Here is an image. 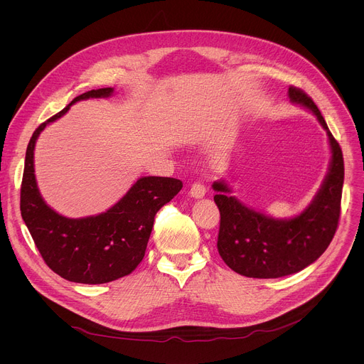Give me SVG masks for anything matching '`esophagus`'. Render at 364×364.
<instances>
[{
    "label": "esophagus",
    "instance_id": "34e87169",
    "mask_svg": "<svg viewBox=\"0 0 364 364\" xmlns=\"http://www.w3.org/2000/svg\"><path fill=\"white\" fill-rule=\"evenodd\" d=\"M205 194V187L203 183L196 181L190 186V196L194 198H201Z\"/></svg>",
    "mask_w": 364,
    "mask_h": 364
}]
</instances>
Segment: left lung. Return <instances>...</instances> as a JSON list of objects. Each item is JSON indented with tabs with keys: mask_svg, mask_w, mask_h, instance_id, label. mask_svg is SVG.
Here are the masks:
<instances>
[{
	"mask_svg": "<svg viewBox=\"0 0 364 364\" xmlns=\"http://www.w3.org/2000/svg\"><path fill=\"white\" fill-rule=\"evenodd\" d=\"M288 96L313 112L327 131L331 163L313 201L292 219L256 212L230 196L226 183L213 184L220 212L218 250L230 269L249 278H281L302 271L326 252L338 226L344 181L341 148L313 99L295 86H289Z\"/></svg>",
	"mask_w": 364,
	"mask_h": 364,
	"instance_id": "8db88e82",
	"label": "left lung"
}]
</instances>
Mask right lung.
Segmentation results:
<instances>
[{
    "mask_svg": "<svg viewBox=\"0 0 364 364\" xmlns=\"http://www.w3.org/2000/svg\"><path fill=\"white\" fill-rule=\"evenodd\" d=\"M112 93V87H102L76 96L34 131L26 152L20 196L23 220L46 265L77 284H107L129 275L145 255L155 215L183 187L171 177H141L109 210L82 219L65 218L46 204L34 176V146L40 132L77 100Z\"/></svg>",
    "mask_w": 364,
    "mask_h": 364,
    "instance_id": "1",
    "label": "right lung"
}]
</instances>
